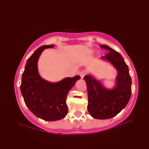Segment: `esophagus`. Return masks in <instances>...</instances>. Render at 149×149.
Instances as JSON below:
<instances>
[{"label": "esophagus", "mask_w": 149, "mask_h": 149, "mask_svg": "<svg viewBox=\"0 0 149 149\" xmlns=\"http://www.w3.org/2000/svg\"><path fill=\"white\" fill-rule=\"evenodd\" d=\"M79 74L81 77L83 79L84 77V75H85V74H86V71H85V70H82L81 72H80L79 73Z\"/></svg>", "instance_id": "34e87169"}]
</instances>
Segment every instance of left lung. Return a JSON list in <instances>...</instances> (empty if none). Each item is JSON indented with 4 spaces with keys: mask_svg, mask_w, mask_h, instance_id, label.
<instances>
[{
    "mask_svg": "<svg viewBox=\"0 0 149 149\" xmlns=\"http://www.w3.org/2000/svg\"><path fill=\"white\" fill-rule=\"evenodd\" d=\"M100 47L109 51L100 59L111 63L117 71L115 86L107 88L91 74L85 75L84 80L87 86L88 112L94 118L105 120L116 116L127 106L131 95L132 81L121 54L107 45Z\"/></svg>",
    "mask_w": 149,
    "mask_h": 149,
    "instance_id": "8db88e82",
    "label": "left lung"
}]
</instances>
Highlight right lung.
<instances>
[{
    "instance_id": "obj_1",
    "label": "right lung",
    "mask_w": 149,
    "mask_h": 149,
    "mask_svg": "<svg viewBox=\"0 0 149 149\" xmlns=\"http://www.w3.org/2000/svg\"><path fill=\"white\" fill-rule=\"evenodd\" d=\"M54 45H43L27 59L22 74L20 91L25 104L34 115L47 121H56L65 118L68 113L66 96L81 77H65L51 83L40 76L38 62L44 50Z\"/></svg>"
}]
</instances>
